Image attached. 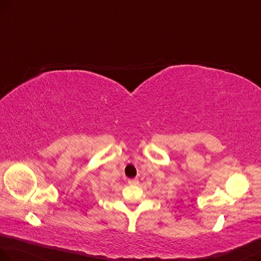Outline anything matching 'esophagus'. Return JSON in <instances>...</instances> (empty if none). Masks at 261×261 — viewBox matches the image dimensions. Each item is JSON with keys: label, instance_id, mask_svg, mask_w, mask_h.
<instances>
[{"label": "esophagus", "instance_id": "34e87169", "mask_svg": "<svg viewBox=\"0 0 261 261\" xmlns=\"http://www.w3.org/2000/svg\"><path fill=\"white\" fill-rule=\"evenodd\" d=\"M128 184H129V185H132V186H135V185H138V184H139V180H138V179H129V180H128Z\"/></svg>", "mask_w": 261, "mask_h": 261}]
</instances>
